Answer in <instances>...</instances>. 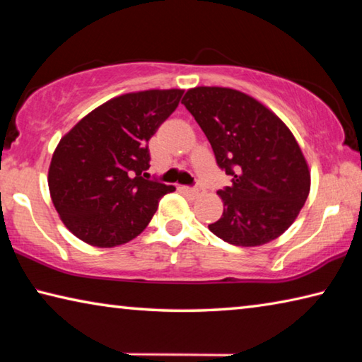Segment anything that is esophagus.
<instances>
[{"label": "esophagus", "instance_id": "esophagus-1", "mask_svg": "<svg viewBox=\"0 0 362 362\" xmlns=\"http://www.w3.org/2000/svg\"><path fill=\"white\" fill-rule=\"evenodd\" d=\"M182 192L187 193L188 196H192V198H198V196H201V194L204 193L203 188H187V187H183Z\"/></svg>", "mask_w": 362, "mask_h": 362}]
</instances>
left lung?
<instances>
[{"instance_id":"left-lung-1","label":"left lung","mask_w":362,"mask_h":362,"mask_svg":"<svg viewBox=\"0 0 362 362\" xmlns=\"http://www.w3.org/2000/svg\"><path fill=\"white\" fill-rule=\"evenodd\" d=\"M182 103L218 166L233 177V185L217 193L223 214L209 230L241 247L276 240L296 222L311 187L308 163L289 127L252 95L231 88L198 86Z\"/></svg>"}]
</instances>
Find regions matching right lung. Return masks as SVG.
Masks as SVG:
<instances>
[{"label":"right lung","instance_id":"add662e5","mask_svg":"<svg viewBox=\"0 0 362 362\" xmlns=\"http://www.w3.org/2000/svg\"><path fill=\"white\" fill-rule=\"evenodd\" d=\"M183 89H148L113 97L60 139L47 183L59 217L78 240L116 247L142 233L159 199L174 192L142 177L148 140L182 99Z\"/></svg>","mask_w":362,"mask_h":362}]
</instances>
